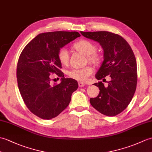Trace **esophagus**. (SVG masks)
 Wrapping results in <instances>:
<instances>
[{"label": "esophagus", "mask_w": 152, "mask_h": 152, "mask_svg": "<svg viewBox=\"0 0 152 152\" xmlns=\"http://www.w3.org/2000/svg\"><path fill=\"white\" fill-rule=\"evenodd\" d=\"M78 86L80 87H83L85 86V83L83 82H78Z\"/></svg>", "instance_id": "34e87169"}]
</instances>
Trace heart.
Listing matches in <instances>:
<instances>
[{"label":"heart","instance_id":"obj_1","mask_svg":"<svg viewBox=\"0 0 152 152\" xmlns=\"http://www.w3.org/2000/svg\"><path fill=\"white\" fill-rule=\"evenodd\" d=\"M75 50L87 56L89 62L94 65H99L102 61L100 54H97L96 47L92 42L86 39H80L74 44ZM59 61L62 65L68 64L69 54L67 49L65 47L60 48L57 53ZM93 72V69L90 66H87L82 69H73L69 70L67 75L71 78L80 82H85Z\"/></svg>","mask_w":152,"mask_h":152}]
</instances>
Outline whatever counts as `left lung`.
I'll use <instances>...</instances> for the list:
<instances>
[{
	"label": "left lung",
	"mask_w": 152,
	"mask_h": 152,
	"mask_svg": "<svg viewBox=\"0 0 152 152\" xmlns=\"http://www.w3.org/2000/svg\"><path fill=\"white\" fill-rule=\"evenodd\" d=\"M82 36L98 42L104 50V61L96 73V78L105 80L111 77L107 87L100 81L94 83L100 93L90 98L92 106L102 114L113 116L128 107L135 92L137 68L135 56L124 38L105 31H81Z\"/></svg>",
	"instance_id": "obj_1"
}]
</instances>
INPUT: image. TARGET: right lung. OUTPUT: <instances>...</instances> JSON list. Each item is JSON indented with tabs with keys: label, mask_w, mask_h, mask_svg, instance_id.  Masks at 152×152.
<instances>
[{
	"label": "right lung",
	"mask_w": 152,
	"mask_h": 152,
	"mask_svg": "<svg viewBox=\"0 0 152 152\" xmlns=\"http://www.w3.org/2000/svg\"><path fill=\"white\" fill-rule=\"evenodd\" d=\"M80 36L77 31H52L39 34L24 48L19 58L17 80L24 104L35 115L50 120L68 106L77 89V81L65 78L57 53L60 48ZM62 77L52 85L50 74Z\"/></svg>",
	"instance_id": "add662e5"
}]
</instances>
